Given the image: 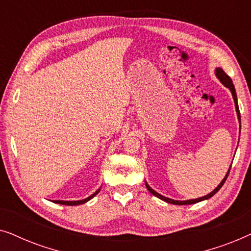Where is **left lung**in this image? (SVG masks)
<instances>
[{"instance_id":"obj_1","label":"left lung","mask_w":251,"mask_h":251,"mask_svg":"<svg viewBox=\"0 0 251 251\" xmlns=\"http://www.w3.org/2000/svg\"><path fill=\"white\" fill-rule=\"evenodd\" d=\"M215 74H216V77L218 78L219 81L222 82L223 84L225 85L226 88L229 89V91H231L232 94V97H233V100H234V104H235V111H236V115H238V120H239V123H240V130H241V116H240V111H239V105H238V97H236V91H235V88H234V84H233V82L231 80V77L228 76L227 74L225 73L224 71L222 70L221 67H217L215 70ZM232 166V164H231ZM231 166H229L227 173H226L225 177L223 178V180L219 183V185L217 187L215 188L214 191L210 192V193L204 195V197H201V198H198V199H191V200H185V201H180V200H174V199H170V198H167L164 197V195L157 193L156 191H154L152 187L150 186L149 184H147V181H145V185H146V188L149 190L151 193H152L154 197L161 199V200L167 202V203H171V204H178V205H184V204H194V203H198V202H201V201H204V200H208V199H210L211 197H214V195L217 193V192L221 190L223 185H224L226 178H227L228 174H229V170H231Z\"/></svg>"}]
</instances>
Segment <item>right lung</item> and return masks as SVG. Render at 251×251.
Returning a JSON list of instances; mask_svg holds the SVG:
<instances>
[{
	"mask_svg": "<svg viewBox=\"0 0 251 251\" xmlns=\"http://www.w3.org/2000/svg\"><path fill=\"white\" fill-rule=\"evenodd\" d=\"M99 191H100V188H98L97 191L95 192L94 194H91L90 197L83 199V200H77V201H63V200H53L52 202L54 203H58V204H65V205H78V204H82V203H85V202H88L89 200H91L92 198L96 197L99 193Z\"/></svg>",
	"mask_w": 251,
	"mask_h": 251,
	"instance_id": "add662e5",
	"label": "right lung"
}]
</instances>
